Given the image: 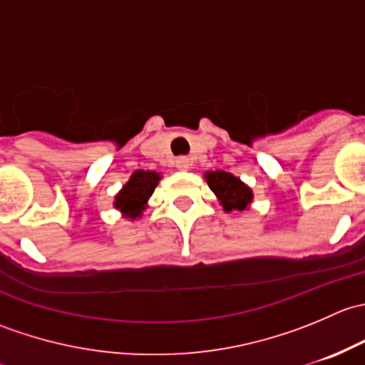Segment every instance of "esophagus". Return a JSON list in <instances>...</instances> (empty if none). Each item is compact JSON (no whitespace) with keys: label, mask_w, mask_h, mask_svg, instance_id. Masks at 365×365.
Instances as JSON below:
<instances>
[{"label":"esophagus","mask_w":365,"mask_h":365,"mask_svg":"<svg viewBox=\"0 0 365 365\" xmlns=\"http://www.w3.org/2000/svg\"><path fill=\"white\" fill-rule=\"evenodd\" d=\"M175 164H176V168L180 169V171H187V169H189L190 165H192V162H190L189 157H178Z\"/></svg>","instance_id":"obj_1"}]
</instances>
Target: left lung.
<instances>
[{
	"instance_id": "left-lung-1",
	"label": "left lung",
	"mask_w": 365,
	"mask_h": 365,
	"mask_svg": "<svg viewBox=\"0 0 365 365\" xmlns=\"http://www.w3.org/2000/svg\"><path fill=\"white\" fill-rule=\"evenodd\" d=\"M206 182L217 197L222 203L226 212L231 210H245L252 201V192L245 183H242L237 176L226 171L206 173Z\"/></svg>"
}]
</instances>
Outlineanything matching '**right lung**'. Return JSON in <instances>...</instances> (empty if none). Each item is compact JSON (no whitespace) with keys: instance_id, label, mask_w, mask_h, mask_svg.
I'll list each match as a JSON object with an SVG mask.
<instances>
[{"instance_id":"1","label":"right lung","mask_w":365,"mask_h":365,"mask_svg":"<svg viewBox=\"0 0 365 365\" xmlns=\"http://www.w3.org/2000/svg\"><path fill=\"white\" fill-rule=\"evenodd\" d=\"M159 180V173L139 169V171H135L130 176L127 185H123V189L120 190V194L116 196V201H114V206L118 210H121L128 219L141 217L146 201L153 194Z\"/></svg>"}]
</instances>
